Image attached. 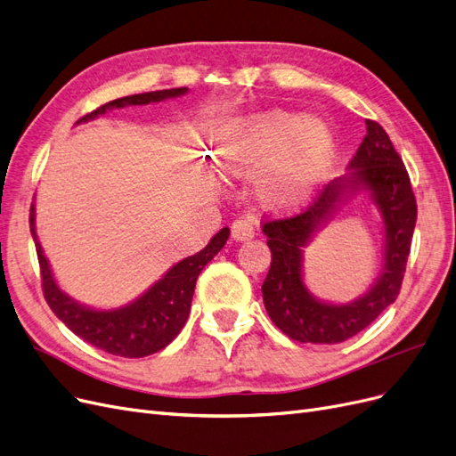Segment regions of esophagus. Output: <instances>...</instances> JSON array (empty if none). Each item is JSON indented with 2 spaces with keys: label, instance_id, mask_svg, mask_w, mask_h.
Returning <instances> with one entry per match:
<instances>
[{
  "label": "esophagus",
  "instance_id": "obj_1",
  "mask_svg": "<svg viewBox=\"0 0 456 456\" xmlns=\"http://www.w3.org/2000/svg\"><path fill=\"white\" fill-rule=\"evenodd\" d=\"M231 234L234 240H249L256 234V225H254V219L249 217H237L231 225Z\"/></svg>",
  "mask_w": 456,
  "mask_h": 456
}]
</instances>
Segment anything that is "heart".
Instances as JSON below:
<instances>
[{
  "mask_svg": "<svg viewBox=\"0 0 456 456\" xmlns=\"http://www.w3.org/2000/svg\"><path fill=\"white\" fill-rule=\"evenodd\" d=\"M331 153V138L318 121L273 110L256 115L240 143L234 148L229 170L256 174V195L263 207L288 210L303 202Z\"/></svg>",
  "mask_w": 456,
  "mask_h": 456,
  "instance_id": "b5f03b06",
  "label": "heart"
}]
</instances>
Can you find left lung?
I'll use <instances>...</instances> for the list:
<instances>
[{
	"label": "left lung",
	"instance_id": "obj_1",
	"mask_svg": "<svg viewBox=\"0 0 456 456\" xmlns=\"http://www.w3.org/2000/svg\"><path fill=\"white\" fill-rule=\"evenodd\" d=\"M367 134L350 160L352 172L326 185L303 212L267 219L263 232L271 248V269L261 286L274 326L289 339L314 345L343 343L365 330L398 297L417 224V200L398 151L379 123L365 119ZM370 191L386 225V265L365 297L346 305L313 298L300 276L302 248L348 190Z\"/></svg>",
	"mask_w": 456,
	"mask_h": 456
}]
</instances>
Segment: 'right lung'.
<instances>
[{
	"instance_id": "add662e5",
	"label": "right lung",
	"mask_w": 456,
	"mask_h": 456,
	"mask_svg": "<svg viewBox=\"0 0 456 456\" xmlns=\"http://www.w3.org/2000/svg\"><path fill=\"white\" fill-rule=\"evenodd\" d=\"M185 93L187 86H180V89H167L117 98L108 102L104 106H100L98 110L86 113L77 123L94 119V117L113 108L145 106L150 104V102L175 98ZM30 231L39 259L43 296H45L51 311L61 318L73 333L81 337L83 341L91 343L100 350L110 352L113 356L123 358H143L155 354V352L163 350L175 339V335L182 331L187 322L191 311V299H193V291L200 271L208 261L214 259V256L225 246L229 239V229L224 227L207 244V248L200 249L195 256H189L180 263H175L159 282H155L136 301H132L126 306L115 308V311H94V308L85 306L66 296L54 282L49 261L45 254H43L41 244L37 240L34 204L30 208Z\"/></svg>"
}]
</instances>
